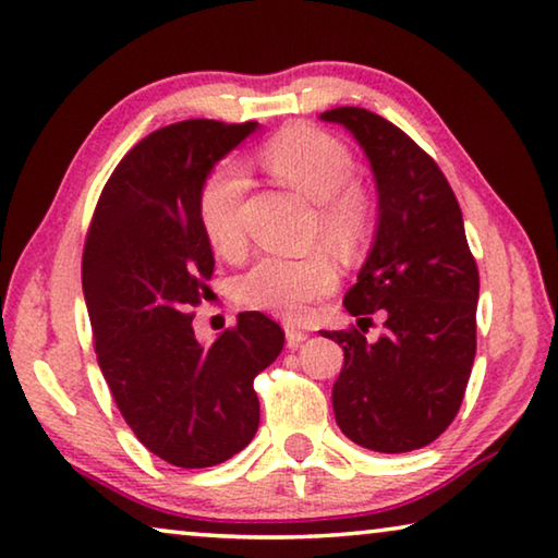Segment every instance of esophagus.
Segmentation results:
<instances>
[{
	"label": "esophagus",
	"mask_w": 558,
	"mask_h": 558,
	"mask_svg": "<svg viewBox=\"0 0 558 558\" xmlns=\"http://www.w3.org/2000/svg\"><path fill=\"white\" fill-rule=\"evenodd\" d=\"M286 339L290 349H298L307 339V332H302V329L295 325H286Z\"/></svg>",
	"instance_id": "1"
}]
</instances>
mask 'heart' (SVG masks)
Returning a JSON list of instances; mask_svg holds the SVG:
<instances>
[{
	"label": "heart",
	"instance_id": "1",
	"mask_svg": "<svg viewBox=\"0 0 558 558\" xmlns=\"http://www.w3.org/2000/svg\"><path fill=\"white\" fill-rule=\"evenodd\" d=\"M268 172L317 204V231L337 248H354L369 231L372 206L362 189L349 184L354 157L337 137L310 125L278 132L260 149ZM248 177L229 159L214 169L199 194V221L214 251L233 256L243 245L241 206ZM337 286V266L327 251L305 256H263L233 286L241 305L280 317H298L307 302Z\"/></svg>",
	"mask_w": 558,
	"mask_h": 558
}]
</instances>
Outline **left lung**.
Masks as SVG:
<instances>
[{"label":"left lung","instance_id":"1","mask_svg":"<svg viewBox=\"0 0 558 558\" xmlns=\"http://www.w3.org/2000/svg\"><path fill=\"white\" fill-rule=\"evenodd\" d=\"M319 118L352 132L379 196L372 251L344 307L359 327L374 312L387 317L376 343L356 327L323 335L344 349L335 418L356 446L409 452L436 440L460 411L475 362L477 266L448 179L403 130L364 108Z\"/></svg>","mask_w":558,"mask_h":558}]
</instances>
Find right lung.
<instances>
[{
    "label": "right lung",
    "mask_w": 558,
    "mask_h": 558,
    "mask_svg": "<svg viewBox=\"0 0 558 558\" xmlns=\"http://www.w3.org/2000/svg\"><path fill=\"white\" fill-rule=\"evenodd\" d=\"M258 122L184 120L155 130L110 174L83 251V295L100 372L143 446L177 468H211L253 440V379L286 335L263 313L204 344L192 310L209 300L211 243L199 194Z\"/></svg>",
    "instance_id": "1"
}]
</instances>
